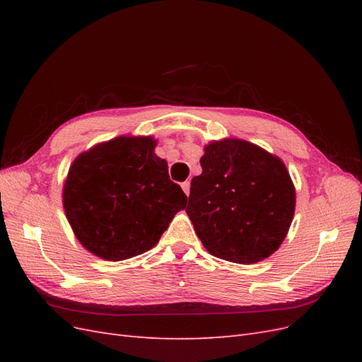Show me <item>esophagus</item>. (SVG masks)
<instances>
[{
    "label": "esophagus",
    "mask_w": 362,
    "mask_h": 362,
    "mask_svg": "<svg viewBox=\"0 0 362 362\" xmlns=\"http://www.w3.org/2000/svg\"><path fill=\"white\" fill-rule=\"evenodd\" d=\"M181 187H182V190H184V193L185 194H190V181H185V182H182L181 184Z\"/></svg>",
    "instance_id": "34e87169"
}]
</instances>
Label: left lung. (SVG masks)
Listing matches in <instances>:
<instances>
[{"instance_id": "1", "label": "left lung", "mask_w": 362, "mask_h": 362, "mask_svg": "<svg viewBox=\"0 0 362 362\" xmlns=\"http://www.w3.org/2000/svg\"><path fill=\"white\" fill-rule=\"evenodd\" d=\"M201 166L185 211L205 249L238 264L270 257L294 214L286 164L246 140L226 139L205 146Z\"/></svg>"}]
</instances>
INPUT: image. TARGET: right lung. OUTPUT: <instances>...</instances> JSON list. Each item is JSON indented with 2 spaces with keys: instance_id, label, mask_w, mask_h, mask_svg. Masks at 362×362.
<instances>
[{
  "instance_id": "add662e5",
  "label": "right lung",
  "mask_w": 362,
  "mask_h": 362,
  "mask_svg": "<svg viewBox=\"0 0 362 362\" xmlns=\"http://www.w3.org/2000/svg\"><path fill=\"white\" fill-rule=\"evenodd\" d=\"M152 137H117L76 157L63 205L80 243L122 261L154 247L187 196L170 181Z\"/></svg>"
}]
</instances>
